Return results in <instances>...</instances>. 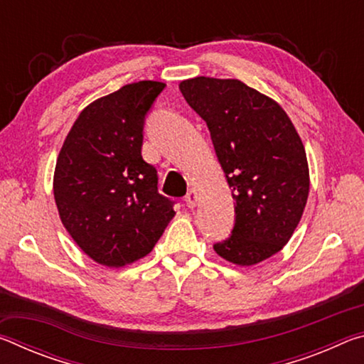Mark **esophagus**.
Returning <instances> with one entry per match:
<instances>
[{"label": "esophagus", "mask_w": 364, "mask_h": 364, "mask_svg": "<svg viewBox=\"0 0 364 364\" xmlns=\"http://www.w3.org/2000/svg\"><path fill=\"white\" fill-rule=\"evenodd\" d=\"M199 191H197L196 188H191L189 193L186 194V197H184V200H186V205L189 208H194L197 207V202H199Z\"/></svg>", "instance_id": "34e87169"}]
</instances>
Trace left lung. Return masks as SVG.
Segmentation results:
<instances>
[{"mask_svg":"<svg viewBox=\"0 0 364 364\" xmlns=\"http://www.w3.org/2000/svg\"><path fill=\"white\" fill-rule=\"evenodd\" d=\"M184 100L205 120L232 189V234L213 245L237 267H252L284 247L304 215L310 170L305 147L278 102L236 78L183 80Z\"/></svg>","mask_w":364,"mask_h":364,"instance_id":"8db88e82","label":"left lung"}]
</instances>
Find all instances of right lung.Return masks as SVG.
<instances>
[{
  "instance_id": "add662e5",
  "label": "right lung",
  "mask_w": 364,
  "mask_h": 364,
  "mask_svg": "<svg viewBox=\"0 0 364 364\" xmlns=\"http://www.w3.org/2000/svg\"><path fill=\"white\" fill-rule=\"evenodd\" d=\"M162 82L122 86L88 104L67 133L53 178L59 218L91 260L120 268L146 257L175 217L144 162L143 125Z\"/></svg>"
}]
</instances>
